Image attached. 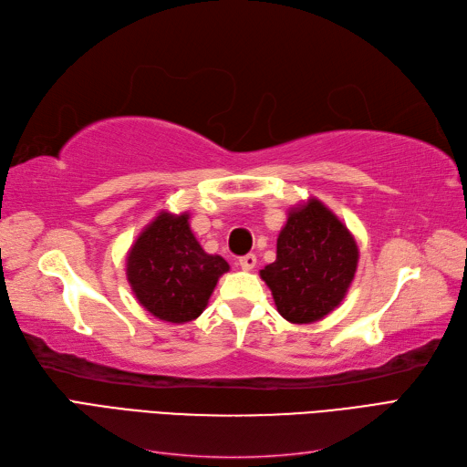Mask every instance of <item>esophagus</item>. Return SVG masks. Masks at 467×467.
Wrapping results in <instances>:
<instances>
[{
  "label": "esophagus",
  "mask_w": 467,
  "mask_h": 467,
  "mask_svg": "<svg viewBox=\"0 0 467 467\" xmlns=\"http://www.w3.org/2000/svg\"><path fill=\"white\" fill-rule=\"evenodd\" d=\"M237 265L244 268V271H251V268H255V265H257V257L253 255V253H249V255H244V257H239V261H237Z\"/></svg>",
  "instance_id": "obj_1"
}]
</instances>
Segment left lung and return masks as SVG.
Returning a JSON list of instances; mask_svg holds the SVG:
<instances>
[{
	"label": "left lung",
	"mask_w": 467,
	"mask_h": 467,
	"mask_svg": "<svg viewBox=\"0 0 467 467\" xmlns=\"http://www.w3.org/2000/svg\"><path fill=\"white\" fill-rule=\"evenodd\" d=\"M358 247L347 225L317 199L288 212L276 239V261L261 278L278 314L290 323H314L343 302L355 278Z\"/></svg>",
	"instance_id": "obj_1"
}]
</instances>
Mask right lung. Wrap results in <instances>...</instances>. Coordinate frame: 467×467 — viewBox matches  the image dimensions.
<instances>
[{"mask_svg": "<svg viewBox=\"0 0 467 467\" xmlns=\"http://www.w3.org/2000/svg\"><path fill=\"white\" fill-rule=\"evenodd\" d=\"M228 271L225 259L208 255L196 242L187 212L179 216L160 212L126 257V276L136 300L153 317L177 325L204 312L218 278Z\"/></svg>", "mask_w": 467, "mask_h": 467, "instance_id": "right-lung-1", "label": "right lung"}]
</instances>
